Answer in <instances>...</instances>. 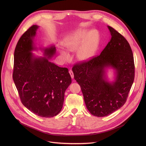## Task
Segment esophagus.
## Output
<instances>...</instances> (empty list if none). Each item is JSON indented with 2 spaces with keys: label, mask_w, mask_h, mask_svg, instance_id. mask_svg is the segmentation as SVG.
I'll return each instance as SVG.
<instances>
[{
  "label": "esophagus",
  "mask_w": 146,
  "mask_h": 146,
  "mask_svg": "<svg viewBox=\"0 0 146 146\" xmlns=\"http://www.w3.org/2000/svg\"><path fill=\"white\" fill-rule=\"evenodd\" d=\"M69 74H70V75L72 78H74V74H73V72H72V70H70L69 71Z\"/></svg>",
  "instance_id": "34e87169"
}]
</instances>
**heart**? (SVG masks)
Instances as JSON below:
<instances>
[{
	"instance_id": "obj_1",
	"label": "heart",
	"mask_w": 146,
	"mask_h": 146,
	"mask_svg": "<svg viewBox=\"0 0 146 146\" xmlns=\"http://www.w3.org/2000/svg\"><path fill=\"white\" fill-rule=\"evenodd\" d=\"M99 43V34L98 31L93 30H81L68 37L64 40V46L67 51H76L78 50L77 57L81 61H86L92 58L97 51ZM62 56L65 60L70 59L69 54L60 51Z\"/></svg>"
}]
</instances>
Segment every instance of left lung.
Here are the masks:
<instances>
[{"instance_id": "1", "label": "left lung", "mask_w": 146, "mask_h": 146, "mask_svg": "<svg viewBox=\"0 0 146 146\" xmlns=\"http://www.w3.org/2000/svg\"><path fill=\"white\" fill-rule=\"evenodd\" d=\"M111 38L98 56L72 68L90 113L101 117L111 114L125 103L135 78L134 59L131 46L122 35L108 26ZM112 67L116 78L110 83L105 69Z\"/></svg>"}]
</instances>
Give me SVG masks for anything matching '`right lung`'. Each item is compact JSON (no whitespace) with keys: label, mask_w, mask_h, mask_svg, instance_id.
I'll return each instance as SVG.
<instances>
[{"label":"right lung","mask_w":146,"mask_h":146,"mask_svg":"<svg viewBox=\"0 0 146 146\" xmlns=\"http://www.w3.org/2000/svg\"><path fill=\"white\" fill-rule=\"evenodd\" d=\"M38 28L32 25L19 39L14 51L13 78L25 107L38 116L52 117L63 106L72 78L68 68L59 67L48 59L55 54L54 46L43 49L46 57H36L32 52L37 49L33 39Z\"/></svg>","instance_id":"add662e5"}]
</instances>
